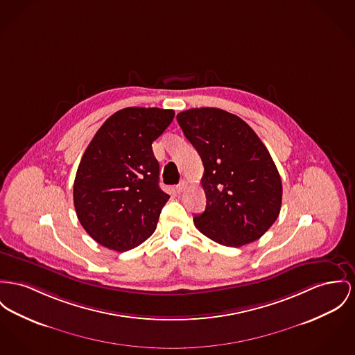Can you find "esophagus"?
Instances as JSON below:
<instances>
[{"label": "esophagus", "mask_w": 355, "mask_h": 355, "mask_svg": "<svg viewBox=\"0 0 355 355\" xmlns=\"http://www.w3.org/2000/svg\"><path fill=\"white\" fill-rule=\"evenodd\" d=\"M186 189H187V182H184V180H183L180 184H178V186H176V192H178V193H180V192H183Z\"/></svg>", "instance_id": "34e87169"}]
</instances>
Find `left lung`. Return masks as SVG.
I'll list each match as a JSON object with an SVG mask.
<instances>
[{"mask_svg": "<svg viewBox=\"0 0 355 355\" xmlns=\"http://www.w3.org/2000/svg\"><path fill=\"white\" fill-rule=\"evenodd\" d=\"M176 119L205 166L206 210L193 216L198 230L230 248L259 239L277 219L283 198L266 146L243 119L222 109H189Z\"/></svg>", "mask_w": 355, "mask_h": 355, "instance_id": "left-lung-1", "label": "left lung"}]
</instances>
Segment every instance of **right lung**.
<instances>
[{"mask_svg": "<svg viewBox=\"0 0 355 355\" xmlns=\"http://www.w3.org/2000/svg\"><path fill=\"white\" fill-rule=\"evenodd\" d=\"M173 117L168 109H122L103 122L86 148L73 182V206L99 245L126 252L156 230L169 195L159 187L152 142Z\"/></svg>", "mask_w": 355, "mask_h": 355, "instance_id": "1", "label": "right lung"}]
</instances>
